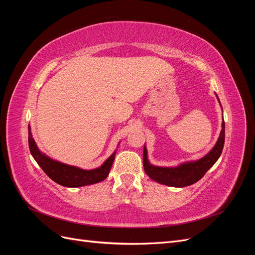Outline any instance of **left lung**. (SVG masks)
<instances>
[{
  "label": "left lung",
  "instance_id": "left-lung-1",
  "mask_svg": "<svg viewBox=\"0 0 255 255\" xmlns=\"http://www.w3.org/2000/svg\"><path fill=\"white\" fill-rule=\"evenodd\" d=\"M225 120L222 121V129L218 138L217 143L215 144L211 152H208L204 157L190 163H184L175 168H164L152 166L148 157H146V149L143 148V169L152 180L160 184L168 185L173 187H185L195 184L201 180L219 156L225 145Z\"/></svg>",
  "mask_w": 255,
  "mask_h": 255
}]
</instances>
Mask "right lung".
Listing matches in <instances>:
<instances>
[{
  "label": "right lung",
  "instance_id": "right-lung-1",
  "mask_svg": "<svg viewBox=\"0 0 255 255\" xmlns=\"http://www.w3.org/2000/svg\"><path fill=\"white\" fill-rule=\"evenodd\" d=\"M28 146L30 154H32L37 164L41 167L44 173L54 182L66 187H81L86 185L96 184L105 180L109 175L112 165L115 159L114 152L112 156L106 159L105 163L97 169L92 170H83L81 168L69 166L59 161L53 160L45 156L39 150H38L35 140L33 138L30 128L28 126Z\"/></svg>",
  "mask_w": 255,
  "mask_h": 255
}]
</instances>
